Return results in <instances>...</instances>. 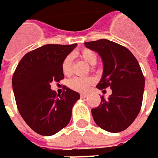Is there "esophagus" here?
Instances as JSON below:
<instances>
[{"label": "esophagus", "instance_id": "esophagus-1", "mask_svg": "<svg viewBox=\"0 0 158 158\" xmlns=\"http://www.w3.org/2000/svg\"><path fill=\"white\" fill-rule=\"evenodd\" d=\"M87 97H88V95H87V94H85V93L80 94V98H87Z\"/></svg>", "mask_w": 158, "mask_h": 158}]
</instances>
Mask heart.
I'll list each match as a JSON object with an SVG mask.
<instances>
[{
    "label": "heart",
    "instance_id": "obj_1",
    "mask_svg": "<svg viewBox=\"0 0 158 158\" xmlns=\"http://www.w3.org/2000/svg\"><path fill=\"white\" fill-rule=\"evenodd\" d=\"M79 57L85 60L87 63L90 65H95L97 62V55L93 50L89 49H83L79 51ZM71 63L72 59L71 56H67L62 62V71L64 75H69L71 73ZM94 83V79L92 78H74L69 81V87L78 92L86 91L89 87Z\"/></svg>",
    "mask_w": 158,
    "mask_h": 158
}]
</instances>
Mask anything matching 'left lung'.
Here are the masks:
<instances>
[{
  "instance_id": "8db88e82",
  "label": "left lung",
  "mask_w": 158,
  "mask_h": 158,
  "mask_svg": "<svg viewBox=\"0 0 158 158\" xmlns=\"http://www.w3.org/2000/svg\"><path fill=\"white\" fill-rule=\"evenodd\" d=\"M86 48L98 53L103 73L98 89L110 87L112 94L91 113L95 123L102 129L118 133L127 129L136 119L142 105L145 78L135 56L124 46L106 39L85 42Z\"/></svg>"
}]
</instances>
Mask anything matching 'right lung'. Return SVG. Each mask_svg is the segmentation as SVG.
Instances as JSON below:
<instances>
[{
	"label": "right lung",
	"mask_w": 158,
	"mask_h": 158,
	"mask_svg": "<svg viewBox=\"0 0 158 158\" xmlns=\"http://www.w3.org/2000/svg\"><path fill=\"white\" fill-rule=\"evenodd\" d=\"M77 44H47L23 56L12 76V89L19 112L26 124L41 136H52L71 118L78 92L66 88L58 95L51 82L64 79L62 62Z\"/></svg>",
	"instance_id": "right-lung-1"
}]
</instances>
